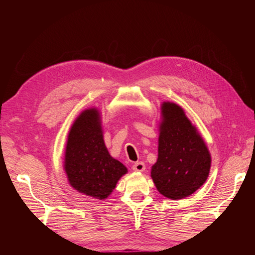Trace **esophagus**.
<instances>
[{"mask_svg":"<svg viewBox=\"0 0 255 255\" xmlns=\"http://www.w3.org/2000/svg\"><path fill=\"white\" fill-rule=\"evenodd\" d=\"M145 169V165L142 163V161H137L133 165V170L138 171V172H142Z\"/></svg>","mask_w":255,"mask_h":255,"instance_id":"obj_1","label":"esophagus"}]
</instances>
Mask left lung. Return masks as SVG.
Instances as JSON below:
<instances>
[{
	"label": "left lung",
	"instance_id": "1",
	"mask_svg": "<svg viewBox=\"0 0 255 255\" xmlns=\"http://www.w3.org/2000/svg\"><path fill=\"white\" fill-rule=\"evenodd\" d=\"M158 138V157L151 176L161 195L179 200L186 198L205 183L211 155L202 137L179 105L164 102Z\"/></svg>",
	"mask_w": 255,
	"mask_h": 255
}]
</instances>
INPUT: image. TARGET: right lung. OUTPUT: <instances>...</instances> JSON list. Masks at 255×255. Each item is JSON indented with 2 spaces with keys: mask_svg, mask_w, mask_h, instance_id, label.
Wrapping results in <instances>:
<instances>
[{
  "mask_svg": "<svg viewBox=\"0 0 255 255\" xmlns=\"http://www.w3.org/2000/svg\"><path fill=\"white\" fill-rule=\"evenodd\" d=\"M65 170L71 186L81 194L105 199L127 167L107 151L96 109L84 111L71 127L65 154Z\"/></svg>",
  "mask_w": 255,
  "mask_h": 255,
  "instance_id": "1",
  "label": "right lung"
}]
</instances>
